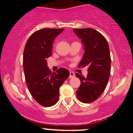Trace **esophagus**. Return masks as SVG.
<instances>
[{"label": "esophagus", "instance_id": "1", "mask_svg": "<svg viewBox=\"0 0 133 133\" xmlns=\"http://www.w3.org/2000/svg\"><path fill=\"white\" fill-rule=\"evenodd\" d=\"M75 73L73 72V71H70V76H69V78H72L75 77Z\"/></svg>", "mask_w": 133, "mask_h": 133}]
</instances>
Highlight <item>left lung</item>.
I'll list each match as a JSON object with an SVG mask.
<instances>
[{
    "label": "left lung",
    "mask_w": 133,
    "mask_h": 133,
    "mask_svg": "<svg viewBox=\"0 0 133 133\" xmlns=\"http://www.w3.org/2000/svg\"><path fill=\"white\" fill-rule=\"evenodd\" d=\"M73 31L82 40L85 49L78 67L88 66L87 77L75 74L81 82L76 96L80 101L88 103L97 99L107 87L111 71L110 48L104 36L94 29H74Z\"/></svg>",
    "instance_id": "left-lung-1"
}]
</instances>
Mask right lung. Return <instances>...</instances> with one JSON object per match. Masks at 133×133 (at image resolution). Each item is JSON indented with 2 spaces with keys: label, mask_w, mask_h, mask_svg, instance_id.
<instances>
[{
  "label": "right lung",
  "mask_w": 133,
  "mask_h": 133,
  "mask_svg": "<svg viewBox=\"0 0 133 133\" xmlns=\"http://www.w3.org/2000/svg\"><path fill=\"white\" fill-rule=\"evenodd\" d=\"M64 29H43L36 31L26 42L23 57V71L26 86L34 99L45 107L57 103L59 88L70 75L61 68L51 73L47 58L51 55L54 39Z\"/></svg>",
  "instance_id": "add662e5"
}]
</instances>
